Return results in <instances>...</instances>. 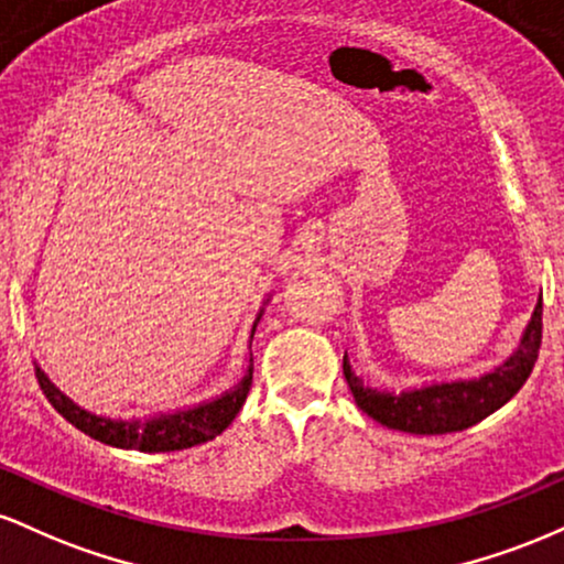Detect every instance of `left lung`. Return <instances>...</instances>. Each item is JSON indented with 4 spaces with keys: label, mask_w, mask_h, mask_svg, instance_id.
Masks as SVG:
<instances>
[{
    "label": "left lung",
    "mask_w": 564,
    "mask_h": 564,
    "mask_svg": "<svg viewBox=\"0 0 564 564\" xmlns=\"http://www.w3.org/2000/svg\"><path fill=\"white\" fill-rule=\"evenodd\" d=\"M543 302L539 296L530 323L525 326L520 345L514 352L496 366L494 371L482 373L477 379L443 381V384H426L416 390L390 392L364 384V379L355 377L345 355V379L352 392L355 403L379 424L390 430L411 432V435H445V432H462L467 426L482 422L485 416L509 403L520 387L525 384L541 349L543 328Z\"/></svg>",
    "instance_id": "obj_1"
}]
</instances>
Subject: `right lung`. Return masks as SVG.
I'll use <instances>...</instances> for the list:
<instances>
[{"instance_id": "right-lung-1", "label": "right lung", "mask_w": 564, "mask_h": 564, "mask_svg": "<svg viewBox=\"0 0 564 564\" xmlns=\"http://www.w3.org/2000/svg\"><path fill=\"white\" fill-rule=\"evenodd\" d=\"M251 336H254V332H251ZM251 373H254V364L249 366L241 384H236L230 392L219 394L215 400H209V403H200L174 413H159V416L151 419H132V422H124V419H106L84 411V408H79L74 400L57 390L42 368H36L39 387H42V392L47 394L50 403H53L55 411L61 413L66 422L74 424L76 430H82L84 435L100 440V443L106 445H113V448L145 453L193 448V445H200L206 443V440H215L217 435H223L232 419L238 416L241 405L246 403V394H249L251 387Z\"/></svg>"}]
</instances>
